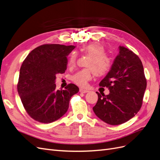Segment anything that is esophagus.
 I'll return each mask as SVG.
<instances>
[{
  "mask_svg": "<svg viewBox=\"0 0 160 160\" xmlns=\"http://www.w3.org/2000/svg\"><path fill=\"white\" fill-rule=\"evenodd\" d=\"M79 92L81 93H88V90H85V89H79Z\"/></svg>",
  "mask_w": 160,
  "mask_h": 160,
  "instance_id": "1",
  "label": "esophagus"
}]
</instances>
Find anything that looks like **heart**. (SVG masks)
<instances>
[{
  "label": "heart",
  "mask_w": 160,
  "mask_h": 160,
  "mask_svg": "<svg viewBox=\"0 0 160 160\" xmlns=\"http://www.w3.org/2000/svg\"><path fill=\"white\" fill-rule=\"evenodd\" d=\"M82 51L90 57L86 64L87 69L76 72L72 76V81L80 87H85L88 82L91 79L94 72L96 77H103L107 75L112 67V61L105 54V47L97 42H91L82 48ZM77 55L72 52L67 61V67L71 68L75 64Z\"/></svg>",
  "instance_id": "b5f03b06"
}]
</instances>
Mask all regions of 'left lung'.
Returning <instances> with one entry per match:
<instances>
[{"instance_id": "1", "label": "left lung", "mask_w": 160, "mask_h": 160, "mask_svg": "<svg viewBox=\"0 0 160 160\" xmlns=\"http://www.w3.org/2000/svg\"><path fill=\"white\" fill-rule=\"evenodd\" d=\"M108 88L109 94L99 93L93 108L98 117L109 125L123 123L132 119L141 109L147 81L139 57L124 47L119 46L111 69L100 82Z\"/></svg>"}]
</instances>
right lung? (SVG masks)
I'll list each match as a JSON object with an SVG mask.
<instances>
[{
  "label": "right lung",
  "instance_id": "add662e5",
  "mask_svg": "<svg viewBox=\"0 0 160 160\" xmlns=\"http://www.w3.org/2000/svg\"><path fill=\"white\" fill-rule=\"evenodd\" d=\"M75 46L45 44L33 49L21 67L17 91L27 113L37 122L49 123L68 110L71 97L79 88L70 83L57 90L56 75L67 69V56Z\"/></svg>",
  "mask_w": 160,
  "mask_h": 160
}]
</instances>
